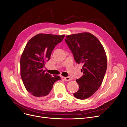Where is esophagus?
<instances>
[{
	"instance_id": "34e87169",
	"label": "esophagus",
	"mask_w": 127,
	"mask_h": 127,
	"mask_svg": "<svg viewBox=\"0 0 127 127\" xmlns=\"http://www.w3.org/2000/svg\"><path fill=\"white\" fill-rule=\"evenodd\" d=\"M64 79V80L66 81H70L71 80V78L70 77H63Z\"/></svg>"
}]
</instances>
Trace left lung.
Returning a JSON list of instances; mask_svg holds the SVG:
<instances>
[{"label":"left lung","mask_w":127,"mask_h":127,"mask_svg":"<svg viewBox=\"0 0 127 127\" xmlns=\"http://www.w3.org/2000/svg\"><path fill=\"white\" fill-rule=\"evenodd\" d=\"M64 41L77 64H82L83 76L77 79L79 90L74 93L77 99L89 98L101 86L107 69V57L103 46L89 32L68 35Z\"/></svg>","instance_id":"1"}]
</instances>
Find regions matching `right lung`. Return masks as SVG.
I'll use <instances>...</instances> for the list:
<instances>
[{
	"label": "right lung",
	"mask_w": 127,
	"mask_h": 127,
	"mask_svg": "<svg viewBox=\"0 0 127 127\" xmlns=\"http://www.w3.org/2000/svg\"><path fill=\"white\" fill-rule=\"evenodd\" d=\"M64 35L40 33L27 43L20 59L21 77L26 90L39 99L45 97L51 91L53 84L61 77H53L43 70L46 62L50 59L55 47Z\"/></svg>",
	"instance_id": "1"
}]
</instances>
